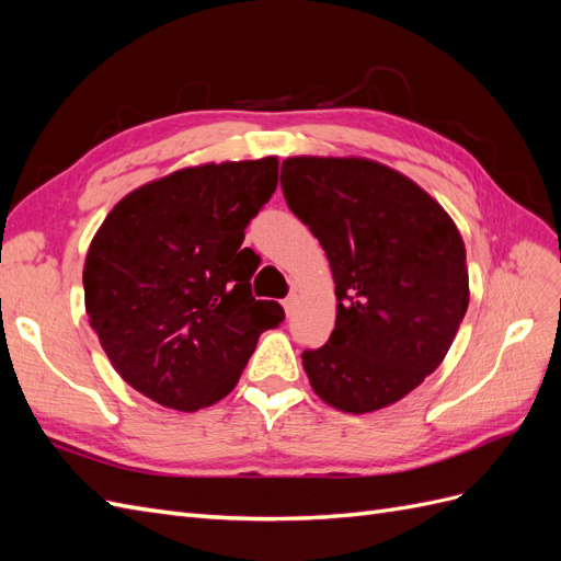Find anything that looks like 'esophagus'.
Returning <instances> with one entry per match:
<instances>
[{"label": "esophagus", "mask_w": 561, "mask_h": 561, "mask_svg": "<svg viewBox=\"0 0 561 561\" xmlns=\"http://www.w3.org/2000/svg\"><path fill=\"white\" fill-rule=\"evenodd\" d=\"M297 304H299V297H297V295L285 297V299H283V309H285V313H287V316H293V313L297 311Z\"/></svg>", "instance_id": "34e87169"}]
</instances>
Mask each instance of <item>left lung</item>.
Here are the masks:
<instances>
[{
  "instance_id": "obj_1",
  "label": "left lung",
  "mask_w": 561,
  "mask_h": 561,
  "mask_svg": "<svg viewBox=\"0 0 561 561\" xmlns=\"http://www.w3.org/2000/svg\"><path fill=\"white\" fill-rule=\"evenodd\" d=\"M280 186L334 278V330L301 353L311 388L339 412L383 410L433 375L466 316L461 231L414 180L365 157H290Z\"/></svg>"
}]
</instances>
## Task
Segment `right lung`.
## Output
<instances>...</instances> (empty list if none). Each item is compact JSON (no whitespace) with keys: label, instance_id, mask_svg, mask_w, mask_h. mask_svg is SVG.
Segmentation results:
<instances>
[{"label":"right lung","instance_id":"obj_1","mask_svg":"<svg viewBox=\"0 0 561 561\" xmlns=\"http://www.w3.org/2000/svg\"><path fill=\"white\" fill-rule=\"evenodd\" d=\"M278 157L180 168L126 194L95 231L83 299L112 367L145 398L196 412L239 383L278 301L250 293L241 248L276 192Z\"/></svg>","mask_w":561,"mask_h":561}]
</instances>
